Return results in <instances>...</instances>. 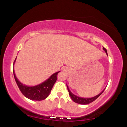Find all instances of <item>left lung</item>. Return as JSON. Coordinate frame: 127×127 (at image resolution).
Listing matches in <instances>:
<instances>
[{
  "label": "left lung",
  "instance_id": "left-lung-1",
  "mask_svg": "<svg viewBox=\"0 0 127 127\" xmlns=\"http://www.w3.org/2000/svg\"><path fill=\"white\" fill-rule=\"evenodd\" d=\"M103 49L105 51L106 53L107 54V50H106V49L104 47H103ZM67 90H68V93H69V95H70V96L71 98L72 99L73 101L74 102H75V103H78V104H89V103H92V102L94 101V100H95L98 97H100V95H101L102 93H103V91H104V90H103L101 93H100V94H98L97 95L95 96V97H92V98H81V97H78V96L75 95V94H73L72 92L70 91V90H69V88H68L67 85Z\"/></svg>",
  "mask_w": 127,
  "mask_h": 127
}]
</instances>
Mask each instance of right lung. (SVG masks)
<instances>
[{
	"label": "right lung",
	"instance_id": "obj_1",
	"mask_svg": "<svg viewBox=\"0 0 127 127\" xmlns=\"http://www.w3.org/2000/svg\"><path fill=\"white\" fill-rule=\"evenodd\" d=\"M15 60L16 59L14 63H15ZM13 72H14V78H15L16 83H17L22 94L25 96L26 98L30 99V100L41 101V100H45V98L48 97L49 93L53 87L54 84L57 81V74L60 72L54 73L53 75L51 76L50 78H49L45 82L41 83L39 85L33 86V87H28V86L23 85L17 78L14 69H13Z\"/></svg>",
	"mask_w": 127,
	"mask_h": 127
}]
</instances>
